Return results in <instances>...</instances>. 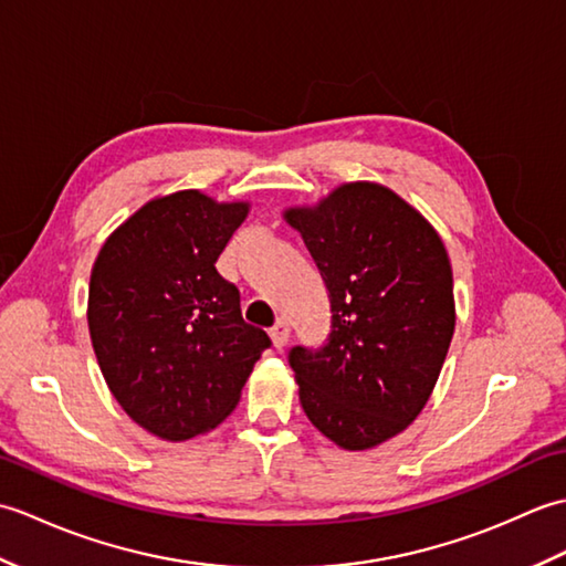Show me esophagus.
I'll return each mask as SVG.
<instances>
[{
    "label": "esophagus",
    "instance_id": "34e87169",
    "mask_svg": "<svg viewBox=\"0 0 566 566\" xmlns=\"http://www.w3.org/2000/svg\"><path fill=\"white\" fill-rule=\"evenodd\" d=\"M270 338H272V345L276 347V350H284L286 343H290V326H286V321H276L272 331H270Z\"/></svg>",
    "mask_w": 566,
    "mask_h": 566
}]
</instances>
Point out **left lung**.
Here are the masks:
<instances>
[{"label": "left lung", "instance_id": "left-lung-1", "mask_svg": "<svg viewBox=\"0 0 566 566\" xmlns=\"http://www.w3.org/2000/svg\"><path fill=\"white\" fill-rule=\"evenodd\" d=\"M282 219L314 258L333 314L321 350L290 353L298 401L338 448H377L423 411L448 357V250L423 213L377 182L338 185Z\"/></svg>", "mask_w": 566, "mask_h": 566}]
</instances>
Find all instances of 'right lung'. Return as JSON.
Listing matches in <instances>:
<instances>
[{"mask_svg": "<svg viewBox=\"0 0 566 566\" xmlns=\"http://www.w3.org/2000/svg\"><path fill=\"white\" fill-rule=\"evenodd\" d=\"M250 201L199 189L155 197L104 240L87 323L106 387L136 426L185 442L231 416L268 333L240 316L216 260Z\"/></svg>", "mask_w": 566, "mask_h": 566, "instance_id": "add662e5", "label": "right lung"}]
</instances>
